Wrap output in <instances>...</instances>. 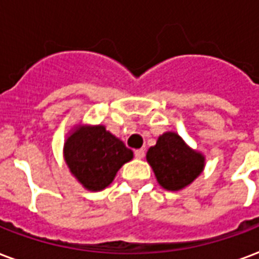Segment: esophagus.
<instances>
[{
	"label": "esophagus",
	"mask_w": 259,
	"mask_h": 259,
	"mask_svg": "<svg viewBox=\"0 0 259 259\" xmlns=\"http://www.w3.org/2000/svg\"><path fill=\"white\" fill-rule=\"evenodd\" d=\"M134 154H136V157L141 160V158H144V156H145V150H144V149L134 150Z\"/></svg>",
	"instance_id": "1"
}]
</instances>
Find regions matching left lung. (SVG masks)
Returning <instances> with one entry per match:
<instances>
[{
	"instance_id": "1",
	"label": "left lung",
	"mask_w": 259,
	"mask_h": 259,
	"mask_svg": "<svg viewBox=\"0 0 259 259\" xmlns=\"http://www.w3.org/2000/svg\"><path fill=\"white\" fill-rule=\"evenodd\" d=\"M157 183L166 191H180L192 184L204 170V154L192 149L175 132L158 137L146 153Z\"/></svg>"
}]
</instances>
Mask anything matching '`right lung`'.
I'll return each instance as SVG.
<instances>
[{"label":"right lung","mask_w":259,"mask_h":259,"mask_svg":"<svg viewBox=\"0 0 259 259\" xmlns=\"http://www.w3.org/2000/svg\"><path fill=\"white\" fill-rule=\"evenodd\" d=\"M63 156L71 175L87 189L102 191L121 166L133 160V150L103 125H79L70 132Z\"/></svg>","instance_id":"obj_1"}]
</instances>
